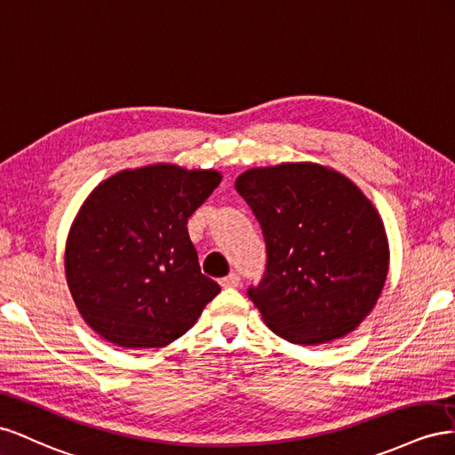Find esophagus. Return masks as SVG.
<instances>
[{"instance_id":"1","label":"esophagus","mask_w":455,"mask_h":455,"mask_svg":"<svg viewBox=\"0 0 455 455\" xmlns=\"http://www.w3.org/2000/svg\"><path fill=\"white\" fill-rule=\"evenodd\" d=\"M219 283L223 285V288H238V285H240V276L236 275V272H232V275L220 278Z\"/></svg>"}]
</instances>
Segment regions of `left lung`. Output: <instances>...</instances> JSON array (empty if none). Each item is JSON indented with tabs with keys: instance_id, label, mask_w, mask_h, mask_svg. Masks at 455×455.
<instances>
[{
	"instance_id": "8db88e82",
	"label": "left lung",
	"mask_w": 455,
	"mask_h": 455,
	"mask_svg": "<svg viewBox=\"0 0 455 455\" xmlns=\"http://www.w3.org/2000/svg\"><path fill=\"white\" fill-rule=\"evenodd\" d=\"M267 242V272L248 295L267 326L295 345L353 333L388 275L383 219L353 180L328 165L283 162L236 179Z\"/></svg>"
}]
</instances>
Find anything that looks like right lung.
Masks as SVG:
<instances>
[{"instance_id": "add662e5", "label": "right lung", "mask_w": 455, "mask_h": 455, "mask_svg": "<svg viewBox=\"0 0 455 455\" xmlns=\"http://www.w3.org/2000/svg\"><path fill=\"white\" fill-rule=\"evenodd\" d=\"M215 170L152 164L110 175L74 217L67 283L87 326L124 348L165 347L220 291L204 276L188 217L219 187Z\"/></svg>"}]
</instances>
